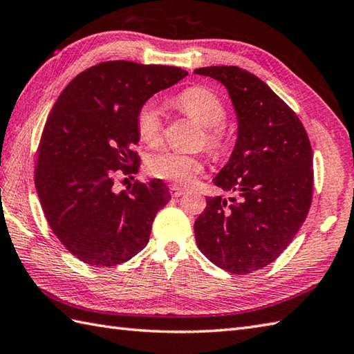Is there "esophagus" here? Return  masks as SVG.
Instances as JSON below:
<instances>
[{"label":"esophagus","mask_w":354,"mask_h":354,"mask_svg":"<svg viewBox=\"0 0 354 354\" xmlns=\"http://www.w3.org/2000/svg\"><path fill=\"white\" fill-rule=\"evenodd\" d=\"M170 194L174 197H180L183 194H185V190H183V188L178 187V185H171L170 187Z\"/></svg>","instance_id":"obj_1"}]
</instances>
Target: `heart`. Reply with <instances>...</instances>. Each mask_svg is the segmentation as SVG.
Wrapping results in <instances>:
<instances>
[{
  "label": "heart",
  "instance_id": "1",
  "mask_svg": "<svg viewBox=\"0 0 354 354\" xmlns=\"http://www.w3.org/2000/svg\"><path fill=\"white\" fill-rule=\"evenodd\" d=\"M174 105L205 128L203 140L209 149L218 151L225 145L226 134L221 123L226 119V106L214 92L205 87L187 88L175 97ZM136 123L142 142L151 146L160 142L162 118L153 101H147L140 106ZM147 170L157 178L187 185L203 170V160L176 151H161L147 158Z\"/></svg>",
  "mask_w": 354,
  "mask_h": 354
}]
</instances>
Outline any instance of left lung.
<instances>
[{
    "label": "left lung",
    "instance_id": "1",
    "mask_svg": "<svg viewBox=\"0 0 354 354\" xmlns=\"http://www.w3.org/2000/svg\"><path fill=\"white\" fill-rule=\"evenodd\" d=\"M197 75L223 84L236 116L234 151L212 179L229 201L207 197L194 235L212 264L248 274L271 264L292 241L312 201V147L295 113L264 81L238 66Z\"/></svg>",
    "mask_w": 354,
    "mask_h": 354
}]
</instances>
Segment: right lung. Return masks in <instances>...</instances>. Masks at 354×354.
Segmentation results:
<instances>
[{"mask_svg":"<svg viewBox=\"0 0 354 354\" xmlns=\"http://www.w3.org/2000/svg\"><path fill=\"white\" fill-rule=\"evenodd\" d=\"M187 75L174 66L105 62L78 73L55 101L35 184L53 232L86 264H122L149 241L155 216L170 201L166 184L151 179L116 192L114 176L138 167L140 106Z\"/></svg>","mask_w":354,"mask_h":354,"instance_id":"right-lung-1","label":"right lung"}]
</instances>
